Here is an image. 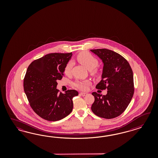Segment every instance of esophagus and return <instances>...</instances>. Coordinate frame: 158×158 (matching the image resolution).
<instances>
[{"label": "esophagus", "instance_id": "esophagus-1", "mask_svg": "<svg viewBox=\"0 0 158 158\" xmlns=\"http://www.w3.org/2000/svg\"><path fill=\"white\" fill-rule=\"evenodd\" d=\"M80 94L82 96H85L86 95H87V93H83V92H81V93H80Z\"/></svg>", "mask_w": 158, "mask_h": 158}]
</instances>
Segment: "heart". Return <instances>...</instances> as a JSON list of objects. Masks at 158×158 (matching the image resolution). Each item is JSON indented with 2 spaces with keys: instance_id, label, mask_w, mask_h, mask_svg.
Wrapping results in <instances>:
<instances>
[{
  "instance_id": "heart-1",
  "label": "heart",
  "mask_w": 158,
  "mask_h": 158,
  "mask_svg": "<svg viewBox=\"0 0 158 158\" xmlns=\"http://www.w3.org/2000/svg\"><path fill=\"white\" fill-rule=\"evenodd\" d=\"M77 61L81 63L83 65H84L90 70V72L93 75H99L100 71L98 67V61L95 57L91 55L90 53L83 52L79 53L77 57ZM73 66V63L71 61L68 62L65 67L64 68V73L68 75L71 73V69ZM91 84V81L89 80H85V81H81V80H77L74 82L73 85L77 89L81 90H86Z\"/></svg>"
}]
</instances>
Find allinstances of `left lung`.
Returning <instances> with one entry per match:
<instances>
[{"mask_svg":"<svg viewBox=\"0 0 158 158\" xmlns=\"http://www.w3.org/2000/svg\"><path fill=\"white\" fill-rule=\"evenodd\" d=\"M104 63L102 79L96 89H107L102 95L92 93L94 102L91 105L95 115L112 119L121 115L130 104L134 94L133 73L129 63L119 54L106 48L90 50Z\"/></svg>","mask_w":158,"mask_h":158,"instance_id":"8db88e82","label":"left lung"}]
</instances>
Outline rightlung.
<instances>
[{
    "instance_id": "obj_1",
    "label": "right lung",
    "mask_w": 158,
    "mask_h": 158,
    "mask_svg": "<svg viewBox=\"0 0 158 158\" xmlns=\"http://www.w3.org/2000/svg\"><path fill=\"white\" fill-rule=\"evenodd\" d=\"M72 53H50L35 60L29 65L24 79V89L30 106L40 117L57 121L69 115L73 109L75 90L63 94L56 89L58 80L64 76V68Z\"/></svg>"
}]
</instances>
